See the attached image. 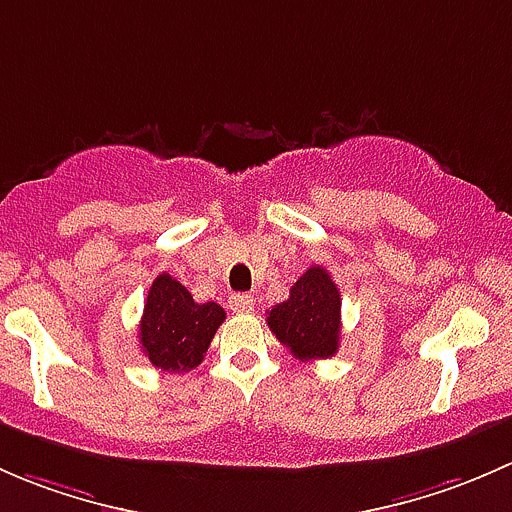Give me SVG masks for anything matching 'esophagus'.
Here are the masks:
<instances>
[{
    "mask_svg": "<svg viewBox=\"0 0 512 512\" xmlns=\"http://www.w3.org/2000/svg\"><path fill=\"white\" fill-rule=\"evenodd\" d=\"M254 305H256L254 295L249 293H234L229 298V308L234 310V313H249V310H254Z\"/></svg>",
    "mask_w": 512,
    "mask_h": 512,
    "instance_id": "1",
    "label": "esophagus"
}]
</instances>
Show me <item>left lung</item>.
<instances>
[{"label": "left lung", "instance_id": "obj_1", "mask_svg": "<svg viewBox=\"0 0 512 512\" xmlns=\"http://www.w3.org/2000/svg\"><path fill=\"white\" fill-rule=\"evenodd\" d=\"M340 291L323 266L293 283L291 295L268 310V328L298 360H328L340 347Z\"/></svg>", "mask_w": 512, "mask_h": 512}]
</instances>
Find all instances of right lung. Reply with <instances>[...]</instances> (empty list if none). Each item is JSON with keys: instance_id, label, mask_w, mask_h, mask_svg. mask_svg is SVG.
Segmentation results:
<instances>
[{"instance_id": "1", "label": "right lung", "mask_w": 512, "mask_h": 512, "mask_svg": "<svg viewBox=\"0 0 512 512\" xmlns=\"http://www.w3.org/2000/svg\"><path fill=\"white\" fill-rule=\"evenodd\" d=\"M226 313L219 303H194L192 293L170 273H160L147 291L140 320V347L152 367L189 372L204 360Z\"/></svg>"}]
</instances>
